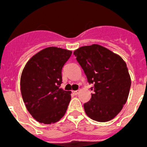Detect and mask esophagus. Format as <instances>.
Segmentation results:
<instances>
[{"mask_svg": "<svg viewBox=\"0 0 147 147\" xmlns=\"http://www.w3.org/2000/svg\"><path fill=\"white\" fill-rule=\"evenodd\" d=\"M72 93H73L75 95H77V94L79 93V90H78V91H73V92H72Z\"/></svg>", "mask_w": 147, "mask_h": 147, "instance_id": "1", "label": "esophagus"}]
</instances>
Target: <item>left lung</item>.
I'll use <instances>...</instances> for the list:
<instances>
[{
	"label": "left lung",
	"instance_id": "1",
	"mask_svg": "<svg viewBox=\"0 0 147 147\" xmlns=\"http://www.w3.org/2000/svg\"><path fill=\"white\" fill-rule=\"evenodd\" d=\"M94 93L84 104L88 116L98 122L111 121L127 100L131 81L121 56L100 45L80 47L74 52Z\"/></svg>",
	"mask_w": 147,
	"mask_h": 147
}]
</instances>
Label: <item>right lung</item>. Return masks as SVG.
Wrapping results in <instances>:
<instances>
[{
  "instance_id": "add662e5",
  "label": "right lung",
  "mask_w": 147,
  "mask_h": 147,
  "mask_svg": "<svg viewBox=\"0 0 147 147\" xmlns=\"http://www.w3.org/2000/svg\"><path fill=\"white\" fill-rule=\"evenodd\" d=\"M71 51L48 47L33 55L24 67L20 78L24 102L38 122L50 124L64 116L71 92L59 88L62 69Z\"/></svg>"
}]
</instances>
